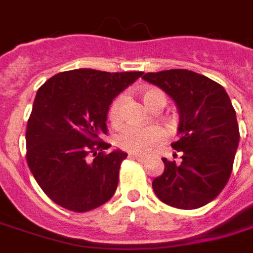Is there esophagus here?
Listing matches in <instances>:
<instances>
[{"label":"esophagus","mask_w":253,"mask_h":253,"mask_svg":"<svg viewBox=\"0 0 253 253\" xmlns=\"http://www.w3.org/2000/svg\"><path fill=\"white\" fill-rule=\"evenodd\" d=\"M128 157L132 160H137V161H139V163H145V161H146V157H143V156H138V154H130Z\"/></svg>","instance_id":"1"}]
</instances>
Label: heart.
<instances>
[{"label":"heart","mask_w":253,"mask_h":253,"mask_svg":"<svg viewBox=\"0 0 253 253\" xmlns=\"http://www.w3.org/2000/svg\"><path fill=\"white\" fill-rule=\"evenodd\" d=\"M142 100L150 110H156V108L161 110L167 104V96L159 89L145 90L142 93ZM122 104H123V96H118L111 103L108 108V121L112 125H118L122 121ZM163 139H164V131L159 126H125L114 137L118 148L135 154L148 153L154 145L160 143Z\"/></svg>","instance_id":"1"}]
</instances>
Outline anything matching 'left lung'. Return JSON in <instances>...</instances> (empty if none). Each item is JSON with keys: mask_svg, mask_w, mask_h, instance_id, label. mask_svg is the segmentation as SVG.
Returning a JSON list of instances; mask_svg holds the SVG:
<instances>
[{"mask_svg": "<svg viewBox=\"0 0 253 253\" xmlns=\"http://www.w3.org/2000/svg\"><path fill=\"white\" fill-rule=\"evenodd\" d=\"M143 80L173 99L180 138L172 148L181 161H164V173L152 183L160 201L192 210L207 205L226 186L240 132L226 90L210 78L186 69L146 73Z\"/></svg>", "mask_w": 253, "mask_h": 253, "instance_id": "obj_1", "label": "left lung"}]
</instances>
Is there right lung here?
<instances>
[{"label": "right lung", "mask_w": 253, "mask_h": 253, "mask_svg": "<svg viewBox=\"0 0 253 253\" xmlns=\"http://www.w3.org/2000/svg\"><path fill=\"white\" fill-rule=\"evenodd\" d=\"M142 74L76 69L58 73L38 89L25 132L27 163L54 203L84 212L115 194L127 154L107 153L111 145L101 137L108 131L112 100Z\"/></svg>", "instance_id": "obj_1"}]
</instances>
